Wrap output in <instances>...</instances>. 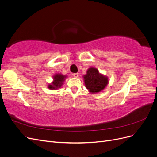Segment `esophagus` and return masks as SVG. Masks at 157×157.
Listing matches in <instances>:
<instances>
[{"label":"esophagus","instance_id":"1","mask_svg":"<svg viewBox=\"0 0 157 157\" xmlns=\"http://www.w3.org/2000/svg\"><path fill=\"white\" fill-rule=\"evenodd\" d=\"M78 76H79V73H74L73 74V77L75 78L78 77Z\"/></svg>","mask_w":157,"mask_h":157}]
</instances>
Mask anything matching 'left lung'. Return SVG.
<instances>
[{
	"label": "left lung",
	"mask_w": 157,
	"mask_h": 157,
	"mask_svg": "<svg viewBox=\"0 0 157 157\" xmlns=\"http://www.w3.org/2000/svg\"><path fill=\"white\" fill-rule=\"evenodd\" d=\"M84 82L86 88L91 94H97L105 89L109 84L107 76L99 72L98 69L90 67L86 74L83 75Z\"/></svg>",
	"instance_id": "1"
}]
</instances>
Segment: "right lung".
I'll list each match as a JSON object with an SVG mask.
<instances>
[{
  "mask_svg": "<svg viewBox=\"0 0 157 157\" xmlns=\"http://www.w3.org/2000/svg\"><path fill=\"white\" fill-rule=\"evenodd\" d=\"M52 77H53V81L48 84V88L52 90H56L62 86L67 76L61 73H56Z\"/></svg>",
  "mask_w": 157,
  "mask_h": 157,
  "instance_id": "1",
  "label": "right lung"
}]
</instances>
